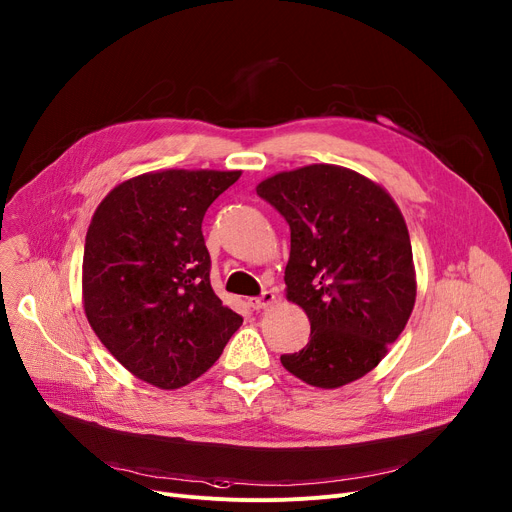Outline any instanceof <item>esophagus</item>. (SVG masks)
I'll return each mask as SVG.
<instances>
[{
    "label": "esophagus",
    "instance_id": "esophagus-1",
    "mask_svg": "<svg viewBox=\"0 0 512 512\" xmlns=\"http://www.w3.org/2000/svg\"><path fill=\"white\" fill-rule=\"evenodd\" d=\"M276 300V294L271 292V290H265L261 296H255V298H249V304L253 306V309H265V306H269L271 302Z\"/></svg>",
    "mask_w": 512,
    "mask_h": 512
}]
</instances>
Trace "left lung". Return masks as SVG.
Wrapping results in <instances>:
<instances>
[{"label": "left lung", "instance_id": "8db88e82", "mask_svg": "<svg viewBox=\"0 0 512 512\" xmlns=\"http://www.w3.org/2000/svg\"><path fill=\"white\" fill-rule=\"evenodd\" d=\"M290 226L286 296L311 339L280 360L313 387L348 385L377 366L416 302L410 232L391 195L335 164H311L257 185Z\"/></svg>", "mask_w": 512, "mask_h": 512}]
</instances>
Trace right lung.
<instances>
[{
  "mask_svg": "<svg viewBox=\"0 0 512 512\" xmlns=\"http://www.w3.org/2000/svg\"><path fill=\"white\" fill-rule=\"evenodd\" d=\"M241 170H160L117 185L88 226L82 294L90 327L135 377L179 389L222 354L243 317L210 284L201 222Z\"/></svg>",
  "mask_w": 512,
  "mask_h": 512,
  "instance_id": "right-lung-1",
  "label": "right lung"
}]
</instances>
